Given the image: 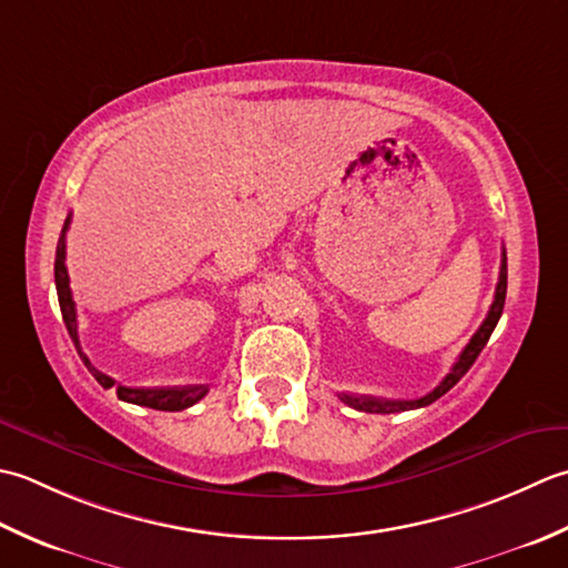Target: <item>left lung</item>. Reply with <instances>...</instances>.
Masks as SVG:
<instances>
[{"label":"left lung","mask_w":568,"mask_h":568,"mask_svg":"<svg viewBox=\"0 0 568 568\" xmlns=\"http://www.w3.org/2000/svg\"><path fill=\"white\" fill-rule=\"evenodd\" d=\"M505 294H507V254L503 252V262H500V276H497V286H495V298L493 306L488 311V316L480 323V328L473 335L470 343L463 348V353L458 355V361L450 367V373L438 382V387L432 389L429 395H424L419 399H407V402H392V399H377V397H355V395H341V402L348 404V407L357 409V412H367V414H395V412H407V409H419L426 407V404L436 402L438 397H444L446 392L456 385V382L468 373L470 365L476 363V357L480 355V351L485 348V343L493 335L497 321L503 316L505 308Z\"/></svg>","instance_id":"8db88e82"}]
</instances>
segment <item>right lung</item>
Returning <instances> with one entry per match:
<instances>
[{
	"mask_svg": "<svg viewBox=\"0 0 568 568\" xmlns=\"http://www.w3.org/2000/svg\"><path fill=\"white\" fill-rule=\"evenodd\" d=\"M68 225H71V215L65 217V225L61 230V237H58V247H55V292H58V304H61V314L65 321L68 335L75 343L78 355L83 357L85 367L92 373L102 387L110 389L114 387L118 397L122 402L139 404V407H149V409H161V412H181L191 407V404L201 402L207 395V385H189V387H126L120 385L118 379L100 373L98 367H92L88 361V355L80 351V341H78V314H75V301L71 294V280H68V267H65V233Z\"/></svg>",
	"mask_w": 568,
	"mask_h": 568,
	"instance_id": "1",
	"label": "right lung"
}]
</instances>
